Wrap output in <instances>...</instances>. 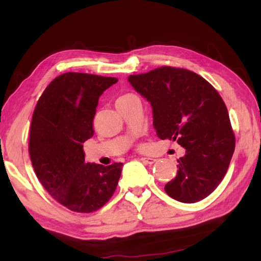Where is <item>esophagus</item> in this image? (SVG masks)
<instances>
[{"label": "esophagus", "mask_w": 261, "mask_h": 261, "mask_svg": "<svg viewBox=\"0 0 261 261\" xmlns=\"http://www.w3.org/2000/svg\"><path fill=\"white\" fill-rule=\"evenodd\" d=\"M140 161L143 162L144 165H153V163L155 162L156 160H155V159H153V158H141Z\"/></svg>", "instance_id": "1"}]
</instances>
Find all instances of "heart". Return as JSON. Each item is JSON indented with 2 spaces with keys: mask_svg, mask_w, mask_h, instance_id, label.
<instances>
[{
  "mask_svg": "<svg viewBox=\"0 0 261 261\" xmlns=\"http://www.w3.org/2000/svg\"><path fill=\"white\" fill-rule=\"evenodd\" d=\"M127 96H130V95H124V96H122V98H120V99H124V98H127ZM118 99V100H120Z\"/></svg>",
  "mask_w": 261,
  "mask_h": 261,
  "instance_id": "b5f03b06",
  "label": "heart"
}]
</instances>
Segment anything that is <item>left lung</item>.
<instances>
[{"instance_id": "8db88e82", "label": "left lung", "mask_w": 261, "mask_h": 261, "mask_svg": "<svg viewBox=\"0 0 261 261\" xmlns=\"http://www.w3.org/2000/svg\"><path fill=\"white\" fill-rule=\"evenodd\" d=\"M152 106L153 126L160 139L185 148L177 175L168 182L169 197L192 204L214 191L226 175L235 149V136L222 98L199 74L162 67L127 77Z\"/></svg>"}]
</instances>
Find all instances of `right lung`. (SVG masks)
<instances>
[{
  "label": "right lung",
  "instance_id": "add662e5",
  "mask_svg": "<svg viewBox=\"0 0 261 261\" xmlns=\"http://www.w3.org/2000/svg\"><path fill=\"white\" fill-rule=\"evenodd\" d=\"M117 78L67 72L46 87L35 106L30 156L47 192L78 213L101 208L116 190L123 163H85L83 143L94 134L99 98Z\"/></svg>",
  "mask_w": 261,
  "mask_h": 261
}]
</instances>
